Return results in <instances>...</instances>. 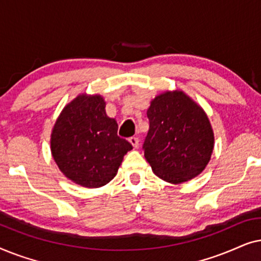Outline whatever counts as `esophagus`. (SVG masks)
<instances>
[{
    "label": "esophagus",
    "instance_id": "1",
    "mask_svg": "<svg viewBox=\"0 0 261 261\" xmlns=\"http://www.w3.org/2000/svg\"><path fill=\"white\" fill-rule=\"evenodd\" d=\"M128 141L130 142V145L133 146L134 148H137L138 146H139V138H137V137H132V138H129V139H128Z\"/></svg>",
    "mask_w": 261,
    "mask_h": 261
}]
</instances>
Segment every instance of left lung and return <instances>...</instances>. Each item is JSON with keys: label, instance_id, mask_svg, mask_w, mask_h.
Segmentation results:
<instances>
[{"label": "left lung", "instance_id": "obj_1", "mask_svg": "<svg viewBox=\"0 0 261 261\" xmlns=\"http://www.w3.org/2000/svg\"><path fill=\"white\" fill-rule=\"evenodd\" d=\"M145 158L160 179L181 184L203 172L214 151V130L198 103L181 90L156 95L147 110Z\"/></svg>", "mask_w": 261, "mask_h": 261}]
</instances>
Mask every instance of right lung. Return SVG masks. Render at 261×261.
Masks as SVG:
<instances>
[{"instance_id":"right-lung-1","label":"right lung","mask_w":261,"mask_h":261,"mask_svg":"<svg viewBox=\"0 0 261 261\" xmlns=\"http://www.w3.org/2000/svg\"><path fill=\"white\" fill-rule=\"evenodd\" d=\"M117 122L106 113L101 95L80 94L64 107L51 133L53 159L67 179L95 189L116 176L123 155L133 148L117 137Z\"/></svg>"}]
</instances>
